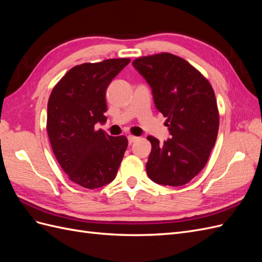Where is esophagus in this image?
Listing matches in <instances>:
<instances>
[{
  "mask_svg": "<svg viewBox=\"0 0 262 262\" xmlns=\"http://www.w3.org/2000/svg\"><path fill=\"white\" fill-rule=\"evenodd\" d=\"M138 140V138L137 137H134V136H128V141H129V144H132L133 142H136Z\"/></svg>",
  "mask_w": 262,
  "mask_h": 262,
  "instance_id": "34e87169",
  "label": "esophagus"
}]
</instances>
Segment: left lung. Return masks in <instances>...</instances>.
<instances>
[{
	"label": "left lung",
	"instance_id": "left-lung-1",
	"mask_svg": "<svg viewBox=\"0 0 262 262\" xmlns=\"http://www.w3.org/2000/svg\"><path fill=\"white\" fill-rule=\"evenodd\" d=\"M152 89L156 109L166 117L171 138L160 143L148 136L152 150L146 163L150 180L184 186L207 164L215 144L220 117L210 82L189 62L163 52L132 62Z\"/></svg>",
	"mask_w": 262,
	"mask_h": 262
}]
</instances>
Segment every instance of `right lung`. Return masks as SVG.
<instances>
[{"instance_id": "obj_1", "label": "right lung", "mask_w": 262, "mask_h": 262, "mask_svg": "<svg viewBox=\"0 0 262 262\" xmlns=\"http://www.w3.org/2000/svg\"><path fill=\"white\" fill-rule=\"evenodd\" d=\"M130 59L83 63L53 87L47 110V132L58 163L75 184L96 189L110 184L128 146L124 136L112 137L95 124L107 121V87Z\"/></svg>"}]
</instances>
